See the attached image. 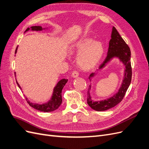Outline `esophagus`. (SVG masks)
<instances>
[{
  "instance_id": "1",
  "label": "esophagus",
  "mask_w": 149,
  "mask_h": 149,
  "mask_svg": "<svg viewBox=\"0 0 149 149\" xmlns=\"http://www.w3.org/2000/svg\"><path fill=\"white\" fill-rule=\"evenodd\" d=\"M78 76H79L78 71H76V70L74 71H73V73H72V76H73V78H77Z\"/></svg>"
}]
</instances>
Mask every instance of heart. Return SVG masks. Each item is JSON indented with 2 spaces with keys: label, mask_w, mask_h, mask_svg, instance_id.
Returning a JSON list of instances; mask_svg holds the SVG:
<instances>
[{
  "label": "heart",
  "mask_w": 149,
  "mask_h": 149,
  "mask_svg": "<svg viewBox=\"0 0 149 149\" xmlns=\"http://www.w3.org/2000/svg\"><path fill=\"white\" fill-rule=\"evenodd\" d=\"M73 52L79 53L77 61L83 69L89 70L95 66L100 61L104 53L102 44L90 38H85L76 43Z\"/></svg>",
  "instance_id": "b5f03b06"
}]
</instances>
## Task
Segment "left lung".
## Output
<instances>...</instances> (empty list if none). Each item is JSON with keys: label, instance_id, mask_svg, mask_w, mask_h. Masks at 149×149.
Masks as SVG:
<instances>
[{"label": "left lung", "instance_id": "8db88e82", "mask_svg": "<svg viewBox=\"0 0 149 149\" xmlns=\"http://www.w3.org/2000/svg\"><path fill=\"white\" fill-rule=\"evenodd\" d=\"M118 57L125 65V74L121 87L119 89L118 93L104 101L94 102L91 100L90 96L89 90L91 89V85L89 86L88 91L87 102L88 104L93 109L97 111H104L114 107L122 101L125 96V93L129 86L132 79V67L130 63V49L129 46L125 42L123 38L120 37L118 30L113 26L112 30L111 39L109 41V48L107 56L102 64L100 65L99 69H101L105 66L106 63L110 61L111 58ZM94 76V73L90 74L89 78Z\"/></svg>", "mask_w": 149, "mask_h": 149}]
</instances>
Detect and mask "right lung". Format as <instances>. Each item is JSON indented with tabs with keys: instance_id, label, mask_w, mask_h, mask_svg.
I'll return each instance as SVG.
<instances>
[{
	"instance_id": "1",
	"label": "right lung",
	"mask_w": 149,
	"mask_h": 149,
	"mask_svg": "<svg viewBox=\"0 0 149 149\" xmlns=\"http://www.w3.org/2000/svg\"><path fill=\"white\" fill-rule=\"evenodd\" d=\"M29 30L30 29L28 28L25 30V31H29ZM31 30L33 31L34 30L40 31V30H42L43 29L41 26H33L31 27ZM17 48L15 49V53H17ZM67 81H68V79H63L58 83L55 88H54L53 96L51 100H49L47 103L43 104H33L30 102V101H28V99L26 97V100L30 106H31L32 107H33L34 109L38 110L40 111L48 112H52V111H55L60 107V106L61 105V104L62 102L61 91H62L63 88L65 85L67 83ZM17 84H18V86H19V87L20 88V86H19V83H17Z\"/></svg>"
}]
</instances>
